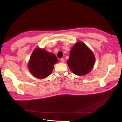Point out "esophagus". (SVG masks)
Wrapping results in <instances>:
<instances>
[{
  "instance_id": "obj_1",
  "label": "esophagus",
  "mask_w": 122,
  "mask_h": 122,
  "mask_svg": "<svg viewBox=\"0 0 122 122\" xmlns=\"http://www.w3.org/2000/svg\"><path fill=\"white\" fill-rule=\"evenodd\" d=\"M61 61L62 63H64V59H63V58H61Z\"/></svg>"
}]
</instances>
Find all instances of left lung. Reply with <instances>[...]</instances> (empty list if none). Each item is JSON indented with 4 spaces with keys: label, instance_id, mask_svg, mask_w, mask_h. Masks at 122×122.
<instances>
[{
    "label": "left lung",
    "instance_id": "obj_1",
    "mask_svg": "<svg viewBox=\"0 0 122 122\" xmlns=\"http://www.w3.org/2000/svg\"><path fill=\"white\" fill-rule=\"evenodd\" d=\"M68 66L76 76H84L92 70L95 64L93 51L82 41H78L71 48Z\"/></svg>",
    "mask_w": 122,
    "mask_h": 122
}]
</instances>
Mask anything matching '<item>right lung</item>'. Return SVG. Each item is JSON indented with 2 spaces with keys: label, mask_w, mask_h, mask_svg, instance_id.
I'll return each instance as SVG.
<instances>
[{
  "label": "right lung",
  "mask_w": 122,
  "mask_h": 122,
  "mask_svg": "<svg viewBox=\"0 0 122 122\" xmlns=\"http://www.w3.org/2000/svg\"><path fill=\"white\" fill-rule=\"evenodd\" d=\"M58 62V59L54 54L44 49L36 48L31 55L28 66L33 76L42 79L51 74L54 65Z\"/></svg>",
  "instance_id": "1"
}]
</instances>
